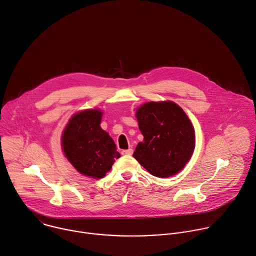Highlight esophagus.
<instances>
[{"label":"esophagus","mask_w":256,"mask_h":256,"mask_svg":"<svg viewBox=\"0 0 256 256\" xmlns=\"http://www.w3.org/2000/svg\"><path fill=\"white\" fill-rule=\"evenodd\" d=\"M132 149H128V150H122V155H124V156H130V155H132Z\"/></svg>","instance_id":"esophagus-1"}]
</instances>
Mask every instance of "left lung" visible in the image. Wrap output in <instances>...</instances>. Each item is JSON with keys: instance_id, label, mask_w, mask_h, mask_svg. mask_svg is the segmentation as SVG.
I'll return each mask as SVG.
<instances>
[{"instance_id": "8db88e82", "label": "left lung", "mask_w": 256, "mask_h": 256, "mask_svg": "<svg viewBox=\"0 0 256 256\" xmlns=\"http://www.w3.org/2000/svg\"><path fill=\"white\" fill-rule=\"evenodd\" d=\"M136 118L144 140L134 157L156 177L178 173L196 147L194 130L186 112L171 101L148 102L138 109Z\"/></svg>"}]
</instances>
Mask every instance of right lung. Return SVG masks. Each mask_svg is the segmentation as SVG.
Segmentation results:
<instances>
[{
    "instance_id": "add662e5",
    "label": "right lung",
    "mask_w": 256,
    "mask_h": 256,
    "mask_svg": "<svg viewBox=\"0 0 256 256\" xmlns=\"http://www.w3.org/2000/svg\"><path fill=\"white\" fill-rule=\"evenodd\" d=\"M102 112L85 110L72 116L62 134L66 157L78 172L102 178L120 157L109 134L100 128Z\"/></svg>"
}]
</instances>
